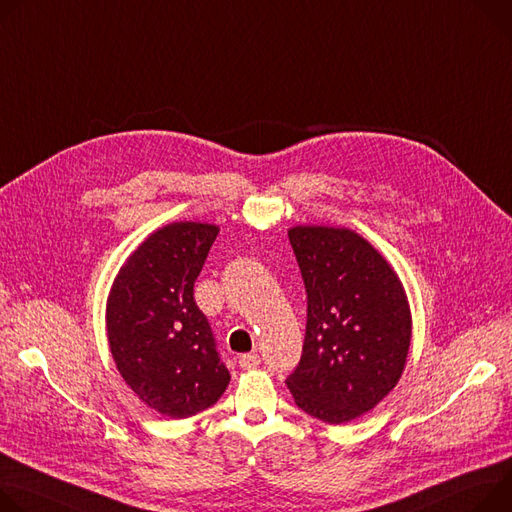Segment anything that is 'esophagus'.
Masks as SVG:
<instances>
[{"instance_id": "obj_1", "label": "esophagus", "mask_w": 512, "mask_h": 512, "mask_svg": "<svg viewBox=\"0 0 512 512\" xmlns=\"http://www.w3.org/2000/svg\"><path fill=\"white\" fill-rule=\"evenodd\" d=\"M239 365L243 369H255V367L261 365V357L257 353H245V355L239 357Z\"/></svg>"}]
</instances>
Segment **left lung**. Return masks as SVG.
I'll list each match as a JSON object with an SVG mask.
<instances>
[{"instance_id": "8db88e82", "label": "left lung", "mask_w": 512, "mask_h": 512, "mask_svg": "<svg viewBox=\"0 0 512 512\" xmlns=\"http://www.w3.org/2000/svg\"><path fill=\"white\" fill-rule=\"evenodd\" d=\"M288 237L308 306L302 357L286 384L318 421L349 423L402 376L408 302L394 269L353 230L296 226Z\"/></svg>"}]
</instances>
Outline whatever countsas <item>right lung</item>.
<instances>
[{
  "label": "right lung",
  "mask_w": 512,
  "mask_h": 512,
  "mask_svg": "<svg viewBox=\"0 0 512 512\" xmlns=\"http://www.w3.org/2000/svg\"><path fill=\"white\" fill-rule=\"evenodd\" d=\"M218 226L173 222L138 247L108 300V341L134 394L171 418L218 402L230 382L206 314L194 298Z\"/></svg>",
  "instance_id": "right-lung-1"
}]
</instances>
